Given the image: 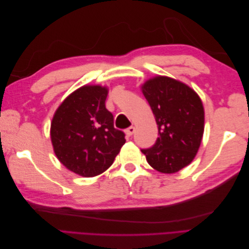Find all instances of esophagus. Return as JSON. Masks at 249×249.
<instances>
[{"label": "esophagus", "mask_w": 249, "mask_h": 249, "mask_svg": "<svg viewBox=\"0 0 249 249\" xmlns=\"http://www.w3.org/2000/svg\"><path fill=\"white\" fill-rule=\"evenodd\" d=\"M134 132H135V127L134 126H130V127H127V129L125 130V135L127 137H130V136H132V135L134 134Z\"/></svg>", "instance_id": "obj_1"}]
</instances>
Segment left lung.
I'll list each match as a JSON object with an SVG mask.
<instances>
[{
	"label": "left lung",
	"mask_w": 249,
	"mask_h": 249,
	"mask_svg": "<svg viewBox=\"0 0 249 249\" xmlns=\"http://www.w3.org/2000/svg\"><path fill=\"white\" fill-rule=\"evenodd\" d=\"M155 115V144L141 152L148 164L162 173H175L196 156L203 134L205 111L197 93L182 82L158 76L141 87Z\"/></svg>",
	"instance_id": "8db88e82"
}]
</instances>
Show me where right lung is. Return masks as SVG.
<instances>
[{
	"instance_id": "1",
	"label": "right lung",
	"mask_w": 249,
	"mask_h": 249,
	"mask_svg": "<svg viewBox=\"0 0 249 249\" xmlns=\"http://www.w3.org/2000/svg\"><path fill=\"white\" fill-rule=\"evenodd\" d=\"M108 89L83 86L57 109L51 124L54 152L64 166L85 178L107 170L125 143L124 133L114 127L105 102Z\"/></svg>"
}]
</instances>
